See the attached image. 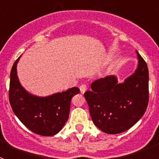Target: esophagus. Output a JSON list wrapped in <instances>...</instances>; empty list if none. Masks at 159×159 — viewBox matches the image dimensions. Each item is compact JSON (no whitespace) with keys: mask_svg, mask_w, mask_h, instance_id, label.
Returning a JSON list of instances; mask_svg holds the SVG:
<instances>
[{"mask_svg":"<svg viewBox=\"0 0 159 159\" xmlns=\"http://www.w3.org/2000/svg\"><path fill=\"white\" fill-rule=\"evenodd\" d=\"M80 92L82 94H84V92H86L87 89H88V86L86 84H81L80 87Z\"/></svg>","mask_w":159,"mask_h":159,"instance_id":"34e87169","label":"esophagus"}]
</instances>
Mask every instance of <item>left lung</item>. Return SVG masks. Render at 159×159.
<instances>
[{
  "instance_id": "8db88e82",
  "label": "left lung",
  "mask_w": 159,
  "mask_h": 159,
  "mask_svg": "<svg viewBox=\"0 0 159 159\" xmlns=\"http://www.w3.org/2000/svg\"><path fill=\"white\" fill-rule=\"evenodd\" d=\"M135 72L118 84L113 75L95 80L84 93L94 124L107 134L128 130L142 118L149 102V71L147 63L137 52Z\"/></svg>"
}]
</instances>
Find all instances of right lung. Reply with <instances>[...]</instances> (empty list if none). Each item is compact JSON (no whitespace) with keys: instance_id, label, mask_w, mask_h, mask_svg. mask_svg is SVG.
<instances>
[{"instance_id":"1","label":"right lung","mask_w":159,"mask_h":159,"mask_svg":"<svg viewBox=\"0 0 159 159\" xmlns=\"http://www.w3.org/2000/svg\"><path fill=\"white\" fill-rule=\"evenodd\" d=\"M10 72L8 99L14 114L35 134L52 136L60 131L68 119L71 98L80 92L76 87L48 97H37L27 92L16 75V64Z\"/></svg>"}]
</instances>
